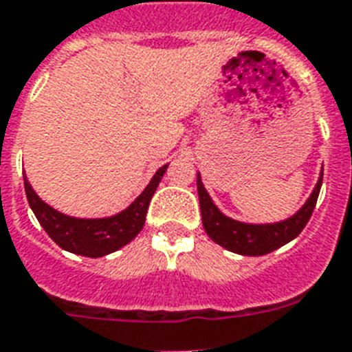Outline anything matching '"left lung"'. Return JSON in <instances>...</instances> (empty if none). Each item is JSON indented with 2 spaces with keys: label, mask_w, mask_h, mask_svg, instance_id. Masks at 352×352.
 Listing matches in <instances>:
<instances>
[{
  "label": "left lung",
  "mask_w": 352,
  "mask_h": 352,
  "mask_svg": "<svg viewBox=\"0 0 352 352\" xmlns=\"http://www.w3.org/2000/svg\"><path fill=\"white\" fill-rule=\"evenodd\" d=\"M321 182H323V173L320 174V179H318L307 204L294 217L283 220V222H277V224L257 226L244 224V222H239V220H233L220 213L219 207L214 206L213 200L207 195L206 187L201 184L200 174H198L196 187H198V198H200L204 230H206L207 235L211 236V241H214L226 250H230V252L250 255V257L266 255L277 248L285 246L287 242L296 239L303 231V228L312 217L316 201L320 196Z\"/></svg>",
  "instance_id": "obj_1"
}]
</instances>
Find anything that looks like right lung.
<instances>
[{"mask_svg":"<svg viewBox=\"0 0 352 352\" xmlns=\"http://www.w3.org/2000/svg\"><path fill=\"white\" fill-rule=\"evenodd\" d=\"M167 167L168 165H163L154 174L151 184L146 185V189L135 198V201H132V206L108 219H73V217L62 214L38 198L27 176H23V185H25V195L32 213L36 214L38 222L45 230V233L65 252L95 258L126 246L128 242L133 241L139 231L143 230L148 204Z\"/></svg>","mask_w":352,"mask_h":352,"instance_id":"right-lung-1","label":"right lung"}]
</instances>
